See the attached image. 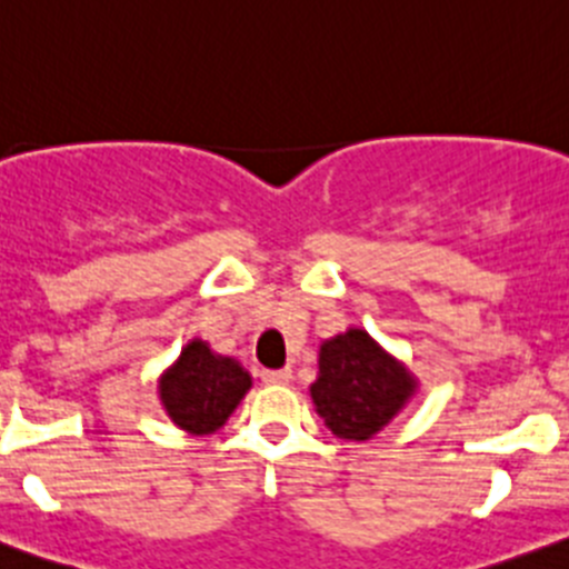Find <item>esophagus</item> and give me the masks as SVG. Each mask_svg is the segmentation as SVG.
Returning a JSON list of instances; mask_svg holds the SVG:
<instances>
[{
    "instance_id": "obj_1",
    "label": "esophagus",
    "mask_w": 569,
    "mask_h": 569,
    "mask_svg": "<svg viewBox=\"0 0 569 569\" xmlns=\"http://www.w3.org/2000/svg\"><path fill=\"white\" fill-rule=\"evenodd\" d=\"M290 380H293V371H290V369L262 371V382H268V386H288Z\"/></svg>"
}]
</instances>
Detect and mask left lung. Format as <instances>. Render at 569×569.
<instances>
[{
  "mask_svg": "<svg viewBox=\"0 0 569 569\" xmlns=\"http://www.w3.org/2000/svg\"><path fill=\"white\" fill-rule=\"evenodd\" d=\"M413 391V375L369 332L346 329L321 343L310 397L323 425L338 438L369 441L405 408Z\"/></svg>",
  "mask_w": 569,
  "mask_h": 569,
  "instance_id": "8db88e82",
  "label": "left lung"
}]
</instances>
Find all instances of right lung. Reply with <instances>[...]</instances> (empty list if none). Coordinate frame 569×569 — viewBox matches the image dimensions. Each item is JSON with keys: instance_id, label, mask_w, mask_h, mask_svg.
<instances>
[{"instance_id": "right-lung-1", "label": "right lung", "mask_w": 569, "mask_h": 569, "mask_svg": "<svg viewBox=\"0 0 569 569\" xmlns=\"http://www.w3.org/2000/svg\"><path fill=\"white\" fill-rule=\"evenodd\" d=\"M251 388V375L234 357L214 355L207 340H189L159 380V399L172 425L207 436L226 425Z\"/></svg>"}]
</instances>
